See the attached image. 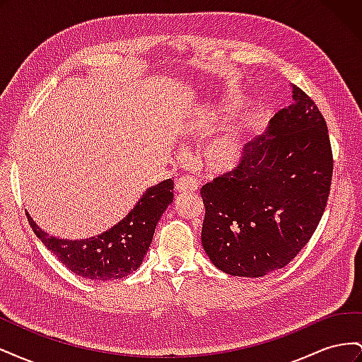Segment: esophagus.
Wrapping results in <instances>:
<instances>
[{
	"instance_id": "esophagus-1",
	"label": "esophagus",
	"mask_w": 362,
	"mask_h": 362,
	"mask_svg": "<svg viewBox=\"0 0 362 362\" xmlns=\"http://www.w3.org/2000/svg\"><path fill=\"white\" fill-rule=\"evenodd\" d=\"M175 189H177L178 193H193L198 189V180H196L193 175H182L177 180V184H175Z\"/></svg>"
}]
</instances>
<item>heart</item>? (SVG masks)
<instances>
[{"label":"heart","instance_id":"b5f03b06","mask_svg":"<svg viewBox=\"0 0 362 362\" xmlns=\"http://www.w3.org/2000/svg\"><path fill=\"white\" fill-rule=\"evenodd\" d=\"M242 128L234 125L217 137L205 151V161L213 170L231 169L242 156Z\"/></svg>","mask_w":362,"mask_h":362}]
</instances>
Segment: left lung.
<instances>
[{
  "instance_id": "8db88e82",
  "label": "left lung",
  "mask_w": 362,
  "mask_h": 362,
  "mask_svg": "<svg viewBox=\"0 0 362 362\" xmlns=\"http://www.w3.org/2000/svg\"><path fill=\"white\" fill-rule=\"evenodd\" d=\"M237 168L205 184L202 246L228 275L282 269L310 242L331 192L334 158L319 107L300 87Z\"/></svg>"
}]
</instances>
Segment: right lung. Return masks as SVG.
Listing matches in <instances>:
<instances>
[{
	"mask_svg": "<svg viewBox=\"0 0 362 362\" xmlns=\"http://www.w3.org/2000/svg\"><path fill=\"white\" fill-rule=\"evenodd\" d=\"M173 201V181L151 187L122 222L104 234L86 240H62L43 233L27 213L28 223L40 242L62 264L87 279H119L136 272L148 252L156 226Z\"/></svg>",
	"mask_w": 362,
	"mask_h": 362,
	"instance_id": "add662e5",
	"label": "right lung"
}]
</instances>
